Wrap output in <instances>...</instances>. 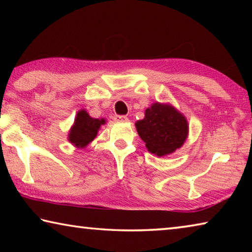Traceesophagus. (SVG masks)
<instances>
[{
  "label": "esophagus",
  "mask_w": 252,
  "mask_h": 252,
  "mask_svg": "<svg viewBox=\"0 0 252 252\" xmlns=\"http://www.w3.org/2000/svg\"><path fill=\"white\" fill-rule=\"evenodd\" d=\"M114 121L126 122V121H127V117L126 116H114Z\"/></svg>",
  "instance_id": "esophagus-1"
}]
</instances>
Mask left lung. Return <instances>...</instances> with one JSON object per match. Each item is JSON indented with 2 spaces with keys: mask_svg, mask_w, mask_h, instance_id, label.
Listing matches in <instances>:
<instances>
[{
  "mask_svg": "<svg viewBox=\"0 0 252 252\" xmlns=\"http://www.w3.org/2000/svg\"><path fill=\"white\" fill-rule=\"evenodd\" d=\"M135 123L136 131L149 152L158 157L173 153L185 143L189 126L186 117L170 104L153 103Z\"/></svg>",
  "mask_w": 252,
  "mask_h": 252,
  "instance_id": "8db88e82",
  "label": "left lung"
}]
</instances>
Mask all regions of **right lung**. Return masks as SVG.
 <instances>
[{
    "label": "right lung",
    "instance_id": "right-lung-1",
    "mask_svg": "<svg viewBox=\"0 0 252 252\" xmlns=\"http://www.w3.org/2000/svg\"><path fill=\"white\" fill-rule=\"evenodd\" d=\"M104 119H94L89 116L85 110H80L76 114L74 125L69 132V141L76 148H85L94 140L100 130V126L104 125Z\"/></svg>",
    "mask_w": 252,
    "mask_h": 252
}]
</instances>
